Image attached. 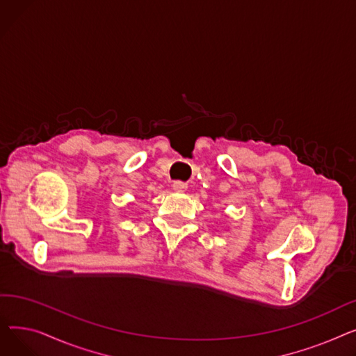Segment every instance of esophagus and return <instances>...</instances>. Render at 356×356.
Listing matches in <instances>:
<instances>
[{
    "label": "esophagus",
    "instance_id": "esophagus-1",
    "mask_svg": "<svg viewBox=\"0 0 356 356\" xmlns=\"http://www.w3.org/2000/svg\"><path fill=\"white\" fill-rule=\"evenodd\" d=\"M186 189H188V184H186L184 181H175V183H173V191H176V192H184Z\"/></svg>",
    "mask_w": 356,
    "mask_h": 356
}]
</instances>
